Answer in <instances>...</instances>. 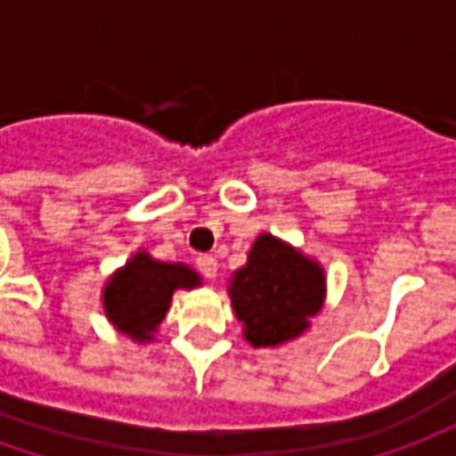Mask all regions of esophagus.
<instances>
[{
    "instance_id": "34e87169",
    "label": "esophagus",
    "mask_w": 456,
    "mask_h": 456,
    "mask_svg": "<svg viewBox=\"0 0 456 456\" xmlns=\"http://www.w3.org/2000/svg\"><path fill=\"white\" fill-rule=\"evenodd\" d=\"M195 264H198V271L205 278H209V281H215V278H217V258L215 256H208V254H205V256H198Z\"/></svg>"
}]
</instances>
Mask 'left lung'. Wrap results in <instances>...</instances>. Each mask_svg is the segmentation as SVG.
<instances>
[{
	"label": "left lung",
	"mask_w": 456,
	"mask_h": 456,
	"mask_svg": "<svg viewBox=\"0 0 456 456\" xmlns=\"http://www.w3.org/2000/svg\"><path fill=\"white\" fill-rule=\"evenodd\" d=\"M244 337L254 346H276L297 337L322 305L325 276L315 261L271 234H261L247 266L229 288Z\"/></svg>",
	"instance_id": "obj_1"
}]
</instances>
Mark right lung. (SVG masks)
Returning a JSON list of instances; mask_svg holds the SVG:
<instances>
[{"label":"right lung","instance_id":"obj_1","mask_svg":"<svg viewBox=\"0 0 456 456\" xmlns=\"http://www.w3.org/2000/svg\"><path fill=\"white\" fill-rule=\"evenodd\" d=\"M200 286L198 273L136 254L104 288V310L114 327L134 339H151L166 317L175 288Z\"/></svg>","mask_w":456,"mask_h":456}]
</instances>
